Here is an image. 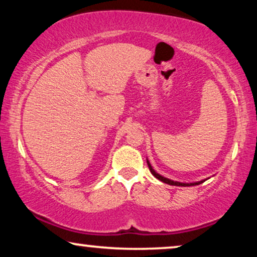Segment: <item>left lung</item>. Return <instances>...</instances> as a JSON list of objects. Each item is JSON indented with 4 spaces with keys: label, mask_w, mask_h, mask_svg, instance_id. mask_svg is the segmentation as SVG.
<instances>
[{
    "label": "left lung",
    "mask_w": 257,
    "mask_h": 257,
    "mask_svg": "<svg viewBox=\"0 0 257 257\" xmlns=\"http://www.w3.org/2000/svg\"><path fill=\"white\" fill-rule=\"evenodd\" d=\"M147 165H149V168H150L151 173H152V174L154 175V177H156L157 179H159L160 181L165 182V184H168V185H172V186H182V187H186V186H195V185H200V184H202L203 181H205V180H201V181H198V182H191V184H186V182H179V181L170 180V179L165 178V177H163V175H160L159 173H157V172L153 170V167L151 166V164H150V161H149V160H147Z\"/></svg>",
    "instance_id": "obj_1"
}]
</instances>
